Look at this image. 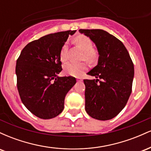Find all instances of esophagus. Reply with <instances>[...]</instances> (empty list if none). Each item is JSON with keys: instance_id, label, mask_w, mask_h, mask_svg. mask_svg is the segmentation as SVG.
Instances as JSON below:
<instances>
[{"instance_id": "34e87169", "label": "esophagus", "mask_w": 151, "mask_h": 151, "mask_svg": "<svg viewBox=\"0 0 151 151\" xmlns=\"http://www.w3.org/2000/svg\"><path fill=\"white\" fill-rule=\"evenodd\" d=\"M77 81H82V79H81V78H80V77H79V78H77Z\"/></svg>"}]
</instances>
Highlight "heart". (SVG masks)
<instances>
[{
  "label": "heart",
  "instance_id": "heart-1",
  "mask_svg": "<svg viewBox=\"0 0 151 151\" xmlns=\"http://www.w3.org/2000/svg\"><path fill=\"white\" fill-rule=\"evenodd\" d=\"M74 41L75 44L84 51L82 57H81L82 60H85L88 62H92L96 59L97 54L93 49V43L89 37L83 35H80L74 38ZM67 44L66 42L62 46L60 54V60L62 62L67 61ZM86 69H87V66L85 63L77 64L70 62L64 66V72L65 74L71 76H75V77L80 76L83 72H85Z\"/></svg>",
  "mask_w": 151,
  "mask_h": 151
}]
</instances>
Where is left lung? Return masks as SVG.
Instances as JSON below:
<instances>
[{
    "instance_id": "1",
    "label": "left lung",
    "mask_w": 151,
    "mask_h": 151,
    "mask_svg": "<svg viewBox=\"0 0 151 151\" xmlns=\"http://www.w3.org/2000/svg\"><path fill=\"white\" fill-rule=\"evenodd\" d=\"M79 32L90 38L99 53L97 65L87 73L96 79H84L85 110L93 119L109 120L122 111L131 95L133 62L124 45L106 31L80 29Z\"/></svg>"
}]
</instances>
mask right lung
<instances>
[{"instance_id":"add662e5","label":"right lung","mask_w":151,"mask_h":151,"mask_svg":"<svg viewBox=\"0 0 151 151\" xmlns=\"http://www.w3.org/2000/svg\"><path fill=\"white\" fill-rule=\"evenodd\" d=\"M76 30L47 35L26 45L16 62L17 86L25 106L35 116L50 119L61 114L66 94L76 84L73 77H59L60 54Z\"/></svg>"}]
</instances>
